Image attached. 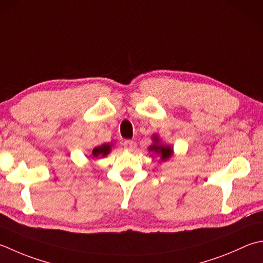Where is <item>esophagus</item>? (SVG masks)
I'll use <instances>...</instances> for the list:
<instances>
[{"mask_svg":"<svg viewBox=\"0 0 263 263\" xmlns=\"http://www.w3.org/2000/svg\"><path fill=\"white\" fill-rule=\"evenodd\" d=\"M123 146H124L125 149H132L133 141L132 140H125L124 142H123Z\"/></svg>","mask_w":263,"mask_h":263,"instance_id":"esophagus-1","label":"esophagus"}]
</instances>
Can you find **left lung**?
I'll list each match as a JSON object with an SVG mask.
<instances>
[{
  "label": "left lung",
  "mask_w": 263,
  "mask_h": 263,
  "mask_svg": "<svg viewBox=\"0 0 263 263\" xmlns=\"http://www.w3.org/2000/svg\"><path fill=\"white\" fill-rule=\"evenodd\" d=\"M154 141H156L155 145H152L149 147V152H153L155 154H158L161 156L162 161H166L172 155V148L168 146H163V145H158L157 142V137H154Z\"/></svg>",
  "instance_id": "obj_1"
}]
</instances>
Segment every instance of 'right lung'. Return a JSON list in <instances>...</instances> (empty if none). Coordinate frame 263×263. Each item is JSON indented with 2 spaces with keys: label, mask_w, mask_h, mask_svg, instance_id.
Here are the masks:
<instances>
[{
  "label": "right lung",
  "mask_w": 263,
  "mask_h": 263,
  "mask_svg": "<svg viewBox=\"0 0 263 263\" xmlns=\"http://www.w3.org/2000/svg\"><path fill=\"white\" fill-rule=\"evenodd\" d=\"M110 152V145L108 143V145H102V146H99V147H96L93 149V152H92V155H93L95 157H98V156H106L108 153Z\"/></svg>",
  "instance_id": "right-lung-1"
}]
</instances>
